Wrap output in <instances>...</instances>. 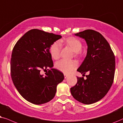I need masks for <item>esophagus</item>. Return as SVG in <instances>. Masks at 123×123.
Segmentation results:
<instances>
[{
  "label": "esophagus",
  "mask_w": 123,
  "mask_h": 123,
  "mask_svg": "<svg viewBox=\"0 0 123 123\" xmlns=\"http://www.w3.org/2000/svg\"><path fill=\"white\" fill-rule=\"evenodd\" d=\"M64 77H65V78H66L67 77H68V74H64Z\"/></svg>",
  "instance_id": "esophagus-1"
}]
</instances>
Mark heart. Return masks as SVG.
<instances>
[{
	"label": "heart",
	"mask_w": 123,
	"mask_h": 123,
	"mask_svg": "<svg viewBox=\"0 0 123 123\" xmlns=\"http://www.w3.org/2000/svg\"><path fill=\"white\" fill-rule=\"evenodd\" d=\"M60 44H65L74 52H75L76 55H81V49L83 47L82 43L78 39L73 37H70L65 38L62 40L60 41V43L58 42L53 43L50 45L49 49V51L50 56L54 60H58L60 58L61 46ZM78 66V63L74 60H61L57 62L55 64V68L59 71L65 74H68L75 70Z\"/></svg>",
	"instance_id": "heart-1"
}]
</instances>
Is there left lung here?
Listing matches in <instances>:
<instances>
[{
  "label": "left lung",
  "mask_w": 123,
  "mask_h": 123,
  "mask_svg": "<svg viewBox=\"0 0 123 123\" xmlns=\"http://www.w3.org/2000/svg\"><path fill=\"white\" fill-rule=\"evenodd\" d=\"M75 35L86 40L87 55L77 71L88 73L86 79L77 77L75 86L70 88L73 97L79 102L89 105L105 97L114 81L115 58L106 39L96 31L86 30Z\"/></svg>",
  "instance_id": "left-lung-1"
}]
</instances>
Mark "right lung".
Masks as SVG:
<instances>
[{
  "mask_svg": "<svg viewBox=\"0 0 123 123\" xmlns=\"http://www.w3.org/2000/svg\"><path fill=\"white\" fill-rule=\"evenodd\" d=\"M61 36L32 29L16 43L11 59L13 83L22 97L32 104L40 105L52 100L57 84L63 81L62 73L55 68L49 51L50 45ZM49 71L43 76L42 70Z\"/></svg>",
  "mask_w": 123,
  "mask_h": 123,
  "instance_id": "right-lung-1",
  "label": "right lung"
}]
</instances>
